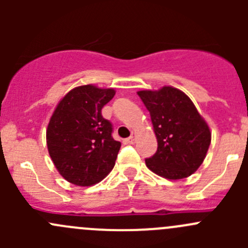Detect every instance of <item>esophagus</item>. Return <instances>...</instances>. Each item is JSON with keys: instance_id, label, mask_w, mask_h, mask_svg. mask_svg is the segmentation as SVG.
Instances as JSON below:
<instances>
[{"instance_id": "1", "label": "esophagus", "mask_w": 248, "mask_h": 248, "mask_svg": "<svg viewBox=\"0 0 248 248\" xmlns=\"http://www.w3.org/2000/svg\"><path fill=\"white\" fill-rule=\"evenodd\" d=\"M127 142H128V144H134V142H136V132H133L132 136L127 139Z\"/></svg>"}]
</instances>
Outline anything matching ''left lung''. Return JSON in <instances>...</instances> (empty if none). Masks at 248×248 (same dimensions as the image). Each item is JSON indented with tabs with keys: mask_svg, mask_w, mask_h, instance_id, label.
<instances>
[{
	"mask_svg": "<svg viewBox=\"0 0 248 248\" xmlns=\"http://www.w3.org/2000/svg\"><path fill=\"white\" fill-rule=\"evenodd\" d=\"M138 96L150 111L156 134V154L145 159L155 174L169 180L185 179L204 161L211 142L209 126L186 93L171 86L142 90Z\"/></svg>",
	"mask_w": 248,
	"mask_h": 248,
	"instance_id": "1",
	"label": "left lung"
}]
</instances>
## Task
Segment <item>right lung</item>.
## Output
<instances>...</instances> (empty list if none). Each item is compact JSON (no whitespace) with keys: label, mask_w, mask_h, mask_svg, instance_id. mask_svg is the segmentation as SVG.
<instances>
[{"label":"right lung","mask_w":248,"mask_h":248,"mask_svg":"<svg viewBox=\"0 0 248 248\" xmlns=\"http://www.w3.org/2000/svg\"><path fill=\"white\" fill-rule=\"evenodd\" d=\"M114 89L82 85L57 104L46 129L50 157L62 177L77 186H91L112 170L121 142L112 139V124L102 108Z\"/></svg>","instance_id":"right-lung-1"}]
</instances>
